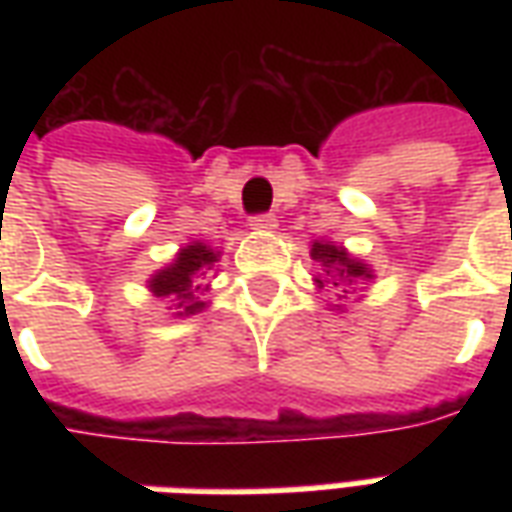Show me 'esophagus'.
Returning <instances> with one entry per match:
<instances>
[{
    "mask_svg": "<svg viewBox=\"0 0 512 512\" xmlns=\"http://www.w3.org/2000/svg\"><path fill=\"white\" fill-rule=\"evenodd\" d=\"M249 224H252V230H274L277 227V216L274 213H257V216L249 219Z\"/></svg>",
    "mask_w": 512,
    "mask_h": 512,
    "instance_id": "1",
    "label": "esophagus"
}]
</instances>
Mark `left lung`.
Masks as SVG:
<instances>
[{
	"mask_svg": "<svg viewBox=\"0 0 512 512\" xmlns=\"http://www.w3.org/2000/svg\"><path fill=\"white\" fill-rule=\"evenodd\" d=\"M312 260H318L326 271V277H332L334 285H354V282H365V279H373V271L345 252L343 246H337L334 241H312ZM318 288L326 285V279H315Z\"/></svg>",
	"mask_w": 512,
	"mask_h": 512,
	"instance_id": "8db88e82",
	"label": "left lung"
}]
</instances>
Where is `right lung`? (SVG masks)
Segmentation results:
<instances>
[{"label":"right lung","instance_id":"1","mask_svg":"<svg viewBox=\"0 0 512 512\" xmlns=\"http://www.w3.org/2000/svg\"><path fill=\"white\" fill-rule=\"evenodd\" d=\"M216 260H219V252H213L211 246H205L202 241H191L189 246L180 249L178 257L167 268H161L150 277L147 288L158 299L175 301V307L180 310L178 315H194L205 310V301H200V279L205 271H211Z\"/></svg>","mask_w":512,"mask_h":512}]
</instances>
